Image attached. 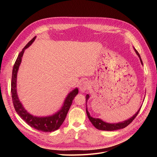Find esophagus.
Returning a JSON list of instances; mask_svg holds the SVG:
<instances>
[{"label":"esophagus","instance_id":"34e87169","mask_svg":"<svg viewBox=\"0 0 157 157\" xmlns=\"http://www.w3.org/2000/svg\"><path fill=\"white\" fill-rule=\"evenodd\" d=\"M90 86H91V85H90L89 82H88L86 81H83V83H82L79 86L80 91L82 92H83L86 91V90H88L89 88H90Z\"/></svg>","mask_w":157,"mask_h":157}]
</instances>
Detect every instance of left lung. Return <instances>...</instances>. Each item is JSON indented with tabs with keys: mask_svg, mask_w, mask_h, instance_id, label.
Instances as JSON below:
<instances>
[{
	"mask_svg": "<svg viewBox=\"0 0 157 157\" xmlns=\"http://www.w3.org/2000/svg\"><path fill=\"white\" fill-rule=\"evenodd\" d=\"M134 50L136 53V54L138 55V56L139 57V59L140 61H141L142 65H143V61L141 60V58L140 56L139 53H138V52L136 50V48H134ZM89 95L87 94L86 95V105L87 104V101L89 98ZM141 108H141L139 109V110L137 111V113L134 115L132 117H131L130 118L124 121H122V122H120V123H106L104 121H102V120L99 119V118H92L91 116L90 115L89 112L87 110V108L86 109V114H87V116L88 117V119L90 120V121H91V123L93 124V125L98 130H107V131H113V130H118V129H121L126 127L127 126H128L130 123H132L135 118L137 117V115L138 114L140 109Z\"/></svg>",
	"mask_w": 157,
	"mask_h": 157,
	"instance_id": "left-lung-1",
	"label": "left lung"
}]
</instances>
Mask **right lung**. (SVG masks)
I'll return each instance as SVG.
<instances>
[{"instance_id": "right-lung-1", "label": "right lung", "mask_w": 157, "mask_h": 157, "mask_svg": "<svg viewBox=\"0 0 157 157\" xmlns=\"http://www.w3.org/2000/svg\"><path fill=\"white\" fill-rule=\"evenodd\" d=\"M36 37L35 36L24 47L22 51L19 53L13 66L11 79V95L14 108L19 116L25 121L31 127L36 130L44 132H51L59 129L64 121L67 114L70 109L72 103V101L78 94V89L76 88L71 92L65 98V100L62 108L55 114L46 117H37L33 116L29 113L26 109L23 108L20 102L17 91H16V79H17V73L21 62V59L25 52V49L29 48L34 42Z\"/></svg>"}]
</instances>
